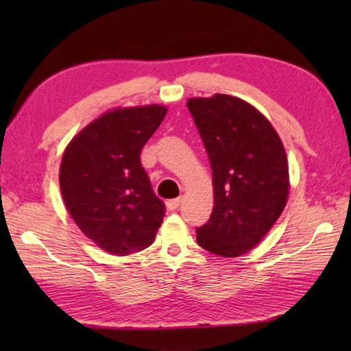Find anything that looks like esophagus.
Returning a JSON list of instances; mask_svg holds the SVG:
<instances>
[{
	"instance_id": "1",
	"label": "esophagus",
	"mask_w": 351,
	"mask_h": 351,
	"mask_svg": "<svg viewBox=\"0 0 351 351\" xmlns=\"http://www.w3.org/2000/svg\"><path fill=\"white\" fill-rule=\"evenodd\" d=\"M181 203H182V199L181 198H175V199H169L167 201V207L170 210H176L178 207L181 206Z\"/></svg>"
}]
</instances>
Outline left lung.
<instances>
[{
    "instance_id": "1",
    "label": "left lung",
    "mask_w": 351,
    "mask_h": 351,
    "mask_svg": "<svg viewBox=\"0 0 351 351\" xmlns=\"http://www.w3.org/2000/svg\"><path fill=\"white\" fill-rule=\"evenodd\" d=\"M212 167L213 209L198 245L221 257L257 246L287 206V153L268 119L228 94L187 100Z\"/></svg>"
}]
</instances>
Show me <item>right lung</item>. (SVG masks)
<instances>
[{"label":"right lung","instance_id":"1","mask_svg":"<svg viewBox=\"0 0 351 351\" xmlns=\"http://www.w3.org/2000/svg\"><path fill=\"white\" fill-rule=\"evenodd\" d=\"M161 105L114 108L69 142L60 165L64 206L79 229L112 255L153 243L165 206L154 195L141 150L161 125Z\"/></svg>","mask_w":351,"mask_h":351}]
</instances>
